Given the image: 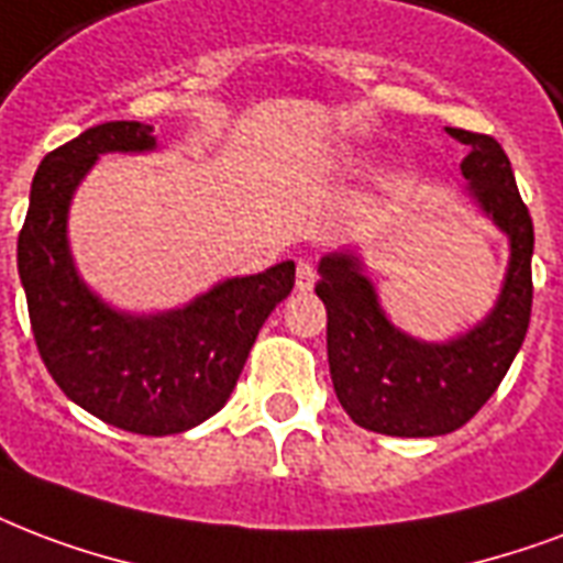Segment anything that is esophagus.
Listing matches in <instances>:
<instances>
[{
    "label": "esophagus",
    "instance_id": "obj_1",
    "mask_svg": "<svg viewBox=\"0 0 563 563\" xmlns=\"http://www.w3.org/2000/svg\"><path fill=\"white\" fill-rule=\"evenodd\" d=\"M295 283H298L300 291L312 289V283H316V265H312L310 260H300V263H298V277H295Z\"/></svg>",
    "mask_w": 563,
    "mask_h": 563
}]
</instances>
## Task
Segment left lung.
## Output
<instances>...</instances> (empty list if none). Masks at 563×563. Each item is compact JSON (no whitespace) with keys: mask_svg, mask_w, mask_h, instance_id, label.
<instances>
[{"mask_svg":"<svg viewBox=\"0 0 563 563\" xmlns=\"http://www.w3.org/2000/svg\"><path fill=\"white\" fill-rule=\"evenodd\" d=\"M470 147L461 174L470 195L508 235L510 263L490 316L449 342H419L386 319L360 256L330 253L319 265L316 295L328 307V363L345 413L366 431L386 437L452 434L496 393L520 351L531 319L529 206L496 139L452 129Z\"/></svg>","mask_w":563,"mask_h":563,"instance_id":"1","label":"left lung"}]
</instances>
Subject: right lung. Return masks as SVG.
Segmentation results:
<instances>
[{
    "label": "right lung",
    "instance_id": "1",
    "mask_svg": "<svg viewBox=\"0 0 563 563\" xmlns=\"http://www.w3.org/2000/svg\"><path fill=\"white\" fill-rule=\"evenodd\" d=\"M153 147V126L109 120L46 153L16 239V268L43 366L64 396L114 428L167 437L227 405L260 328L295 286V263L218 283L183 310L129 316L102 303L67 247L73 191L102 153Z\"/></svg>",
    "mask_w": 563,
    "mask_h": 563
}]
</instances>
